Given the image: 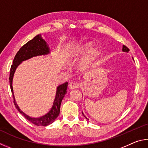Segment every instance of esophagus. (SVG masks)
Wrapping results in <instances>:
<instances>
[{
  "mask_svg": "<svg viewBox=\"0 0 148 148\" xmlns=\"http://www.w3.org/2000/svg\"><path fill=\"white\" fill-rule=\"evenodd\" d=\"M79 87V83L78 82H75V81H71L69 85V88L70 90H74L75 88H78Z\"/></svg>",
  "mask_w": 148,
  "mask_h": 148,
  "instance_id": "esophagus-1",
  "label": "esophagus"
}]
</instances>
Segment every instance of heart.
I'll use <instances>...</instances> for the list:
<instances>
[{
	"instance_id": "1",
	"label": "heart",
	"mask_w": 148,
	"mask_h": 148,
	"mask_svg": "<svg viewBox=\"0 0 148 148\" xmlns=\"http://www.w3.org/2000/svg\"><path fill=\"white\" fill-rule=\"evenodd\" d=\"M90 45H91V44H88V45H86V47H88V46H90Z\"/></svg>"
}]
</instances>
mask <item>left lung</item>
Masks as SVG:
<instances>
[{"label": "left lung", "mask_w": 148, "mask_h": 148, "mask_svg": "<svg viewBox=\"0 0 148 148\" xmlns=\"http://www.w3.org/2000/svg\"><path fill=\"white\" fill-rule=\"evenodd\" d=\"M122 51L123 52H126V53H128V52L129 51V49L127 48V47L126 46H125V45H123V48H122ZM82 114H83V116H84V117L85 118H86V119H88L86 117V116H84V114H83V112H82Z\"/></svg>", "instance_id": "1"}]
</instances>
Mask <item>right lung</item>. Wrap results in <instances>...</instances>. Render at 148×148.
<instances>
[{"instance_id":"1","label":"right lung","mask_w":148,"mask_h":148,"mask_svg":"<svg viewBox=\"0 0 148 148\" xmlns=\"http://www.w3.org/2000/svg\"><path fill=\"white\" fill-rule=\"evenodd\" d=\"M49 53H50V49H49L47 43L41 38V34H38L35 36L32 40H30L28 42L25 44L19 49L15 56L14 61H13V64L11 66V69H10L9 77L10 88H11L13 97H14V103L15 107H16L17 110L21 114L24 116L28 121H30V122H32L34 125L38 126L49 125V124L54 122L56 118L58 117L60 114V109L62 101L67 93V84H68V83L66 82L57 86L56 95L53 102V107H52L49 112L40 118H32L27 114H26L25 112H23L20 109L19 107H18L17 103L15 102L14 90H13L12 86V81L15 70H16L17 67L21 64L22 62L32 58V57L41 55H47V54Z\"/></svg>"}]
</instances>
